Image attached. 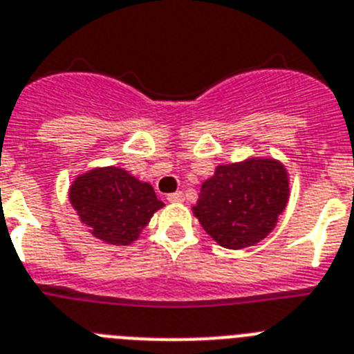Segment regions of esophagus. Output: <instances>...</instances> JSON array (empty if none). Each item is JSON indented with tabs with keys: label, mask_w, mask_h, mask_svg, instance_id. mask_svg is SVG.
Returning <instances> with one entry per match:
<instances>
[{
	"label": "esophagus",
	"mask_w": 354,
	"mask_h": 354,
	"mask_svg": "<svg viewBox=\"0 0 354 354\" xmlns=\"http://www.w3.org/2000/svg\"><path fill=\"white\" fill-rule=\"evenodd\" d=\"M185 199V196H183V192H173V194L167 196V201L169 203H181Z\"/></svg>",
	"instance_id": "esophagus-1"
}]
</instances>
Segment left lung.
Segmentation results:
<instances>
[{
  "instance_id": "left-lung-1",
  "label": "left lung",
  "mask_w": 354,
  "mask_h": 354,
  "mask_svg": "<svg viewBox=\"0 0 354 354\" xmlns=\"http://www.w3.org/2000/svg\"><path fill=\"white\" fill-rule=\"evenodd\" d=\"M288 174L272 158H248L219 165L201 185L192 207L205 232L228 250L263 241L288 203Z\"/></svg>"
}]
</instances>
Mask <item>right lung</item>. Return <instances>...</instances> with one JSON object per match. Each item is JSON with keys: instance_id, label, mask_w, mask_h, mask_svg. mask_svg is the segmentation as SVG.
<instances>
[{"instance_id": "right-lung-1", "label": "right lung", "mask_w": 354, "mask_h": 354, "mask_svg": "<svg viewBox=\"0 0 354 354\" xmlns=\"http://www.w3.org/2000/svg\"><path fill=\"white\" fill-rule=\"evenodd\" d=\"M69 201L96 239L128 245L139 239L164 203L149 183L119 167H97L80 174L69 189Z\"/></svg>"}]
</instances>
